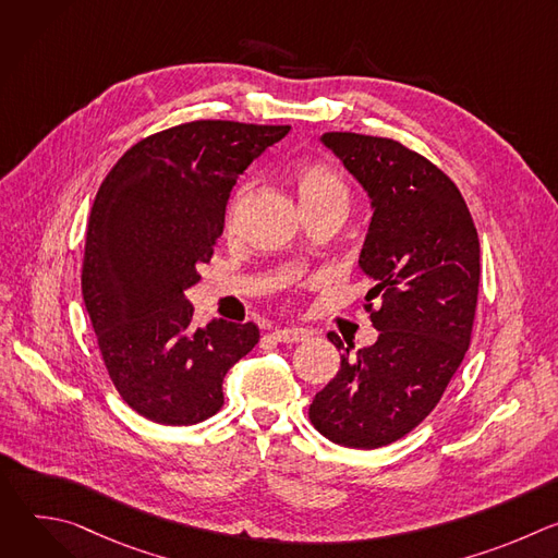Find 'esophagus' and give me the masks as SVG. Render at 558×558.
Wrapping results in <instances>:
<instances>
[{"mask_svg": "<svg viewBox=\"0 0 558 558\" xmlns=\"http://www.w3.org/2000/svg\"><path fill=\"white\" fill-rule=\"evenodd\" d=\"M271 336L276 342H282V344H295V342L308 340V331L304 329H276Z\"/></svg>", "mask_w": 558, "mask_h": 558, "instance_id": "esophagus-1", "label": "esophagus"}]
</instances>
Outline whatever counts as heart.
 Masks as SVG:
<instances>
[{
	"instance_id": "obj_1",
	"label": "heart",
	"mask_w": 558,
	"mask_h": 558,
	"mask_svg": "<svg viewBox=\"0 0 558 558\" xmlns=\"http://www.w3.org/2000/svg\"><path fill=\"white\" fill-rule=\"evenodd\" d=\"M302 211H338L344 216L351 203L347 177L331 163L302 161L291 170Z\"/></svg>"
}]
</instances>
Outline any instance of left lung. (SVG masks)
<instances>
[{
	"instance_id": "8db88e82",
	"label": "left lung",
	"mask_w": 558,
	"mask_h": 558,
	"mask_svg": "<svg viewBox=\"0 0 558 558\" xmlns=\"http://www.w3.org/2000/svg\"><path fill=\"white\" fill-rule=\"evenodd\" d=\"M323 143L371 196L360 267L373 280L364 308L379 336L355 355L327 336L344 355L308 420L340 446L371 450L420 426L459 368L480 293V235L457 185L426 156L355 132H325Z\"/></svg>"
}]
</instances>
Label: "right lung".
<instances>
[{
	"mask_svg": "<svg viewBox=\"0 0 558 558\" xmlns=\"http://www.w3.org/2000/svg\"><path fill=\"white\" fill-rule=\"evenodd\" d=\"M289 125L201 119L134 143L88 220L82 291L123 402L163 426L222 409V377L260 340L254 323L194 327L185 289L222 235L229 192Z\"/></svg>",
	"mask_w": 558,
	"mask_h": 558,
	"instance_id": "add662e5",
	"label": "right lung"
}]
</instances>
